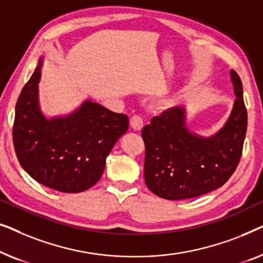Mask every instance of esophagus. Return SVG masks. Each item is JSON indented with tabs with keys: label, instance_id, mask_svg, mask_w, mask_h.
I'll use <instances>...</instances> for the list:
<instances>
[{
	"label": "esophagus",
	"instance_id": "1",
	"mask_svg": "<svg viewBox=\"0 0 263 263\" xmlns=\"http://www.w3.org/2000/svg\"><path fill=\"white\" fill-rule=\"evenodd\" d=\"M130 127L134 129V130H141L143 127V120L140 115H134L130 118Z\"/></svg>",
	"mask_w": 263,
	"mask_h": 263
}]
</instances>
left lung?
<instances>
[{
  "mask_svg": "<svg viewBox=\"0 0 263 263\" xmlns=\"http://www.w3.org/2000/svg\"><path fill=\"white\" fill-rule=\"evenodd\" d=\"M231 80L236 100L224 128L211 138L186 130L184 110L174 107L151 120L141 135L145 142V182L166 200L192 199L219 188L231 177L242 157L248 115L242 81Z\"/></svg>",
  "mask_w": 263,
  "mask_h": 263,
  "instance_id": "obj_1",
  "label": "left lung"
}]
</instances>
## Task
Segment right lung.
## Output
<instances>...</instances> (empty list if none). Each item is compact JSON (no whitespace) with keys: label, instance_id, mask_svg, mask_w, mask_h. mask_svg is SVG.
Returning a JSON list of instances; mask_svg holds the SVG:
<instances>
[{"label":"right lung","instance_id":"obj_1","mask_svg":"<svg viewBox=\"0 0 263 263\" xmlns=\"http://www.w3.org/2000/svg\"><path fill=\"white\" fill-rule=\"evenodd\" d=\"M42 60L15 106L13 143L25 171L61 193H81L102 177L106 157L128 130L127 115L87 100L67 117L46 120L38 106Z\"/></svg>","mask_w":263,"mask_h":263}]
</instances>
